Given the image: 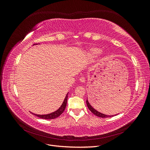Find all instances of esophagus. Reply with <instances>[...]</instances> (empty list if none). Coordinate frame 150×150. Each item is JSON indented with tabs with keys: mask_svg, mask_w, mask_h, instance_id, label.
<instances>
[{
	"mask_svg": "<svg viewBox=\"0 0 150 150\" xmlns=\"http://www.w3.org/2000/svg\"><path fill=\"white\" fill-rule=\"evenodd\" d=\"M79 80H80V82L82 83H84L86 82V79H85L84 77H81Z\"/></svg>",
	"mask_w": 150,
	"mask_h": 150,
	"instance_id": "esophagus-1",
	"label": "esophagus"
}]
</instances>
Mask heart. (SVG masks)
Masks as SVG:
<instances>
[{
    "label": "heart",
    "mask_w": 150,
    "mask_h": 150,
    "mask_svg": "<svg viewBox=\"0 0 150 150\" xmlns=\"http://www.w3.org/2000/svg\"><path fill=\"white\" fill-rule=\"evenodd\" d=\"M101 50L98 47L90 48L88 51V55L91 58H94L95 57H96L99 53L101 52Z\"/></svg>",
    "instance_id": "heart-1"
}]
</instances>
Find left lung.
Wrapping results in <instances>:
<instances>
[{"label": "left lung", "mask_w": 150, "mask_h": 150, "mask_svg": "<svg viewBox=\"0 0 150 150\" xmlns=\"http://www.w3.org/2000/svg\"><path fill=\"white\" fill-rule=\"evenodd\" d=\"M86 104H87V106L89 108V110L91 111L94 115H96L98 117H112L113 116L116 115H104V114H103V113H101L100 112L96 110H95V109L91 105L88 99H87V100H86Z\"/></svg>", "instance_id": "1"}]
</instances>
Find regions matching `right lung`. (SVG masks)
Here are the masks:
<instances>
[{
    "label": "right lung",
    "instance_id": "obj_1",
    "mask_svg": "<svg viewBox=\"0 0 150 150\" xmlns=\"http://www.w3.org/2000/svg\"><path fill=\"white\" fill-rule=\"evenodd\" d=\"M37 44H35L33 45V46H34V45H37ZM68 93H67V94H66V96L64 98V100L62 102V104H61V106L56 111H54L51 113H49V114H47V115H37V114H34V113H33V112H31V113L33 115H34L35 116L40 117V118L44 119V120H52V119L56 118V117L59 116L62 114V113L64 112V111L65 110V108L67 105Z\"/></svg>",
    "mask_w": 150,
    "mask_h": 150
}]
</instances>
